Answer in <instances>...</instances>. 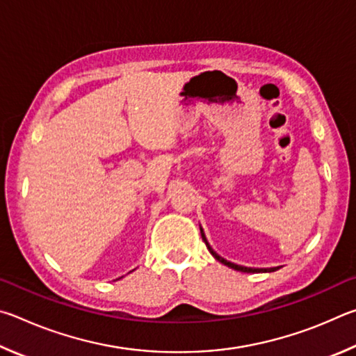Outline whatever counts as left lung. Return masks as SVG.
I'll return each instance as SVG.
<instances>
[{
	"label": "left lung",
	"instance_id": "1",
	"mask_svg": "<svg viewBox=\"0 0 356 356\" xmlns=\"http://www.w3.org/2000/svg\"><path fill=\"white\" fill-rule=\"evenodd\" d=\"M200 232H202V238H203V241H204V244H207V247H208V250L211 252V254H213V257H214L217 261H220L222 264L232 267V269H234V270L247 272V273H250V272H252V273H254V272H275V270H278V267H270V269H253V267H244V266H238V264H234V263H229V261L223 259L222 257H219V254H217V253L213 250V248H211V245L208 244L207 238H204V233H203L202 228H200Z\"/></svg>",
	"mask_w": 356,
	"mask_h": 356
}]
</instances>
